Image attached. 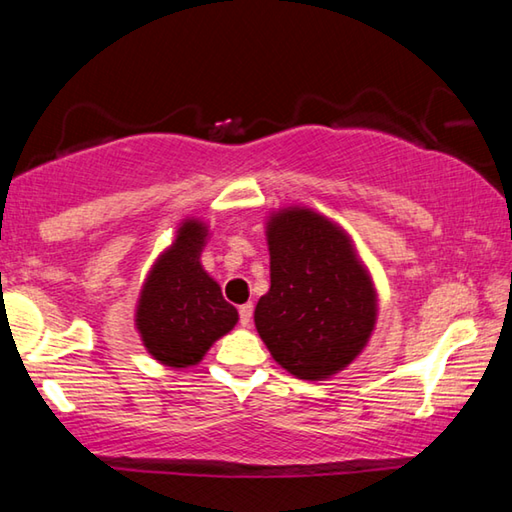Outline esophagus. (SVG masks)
Segmentation results:
<instances>
[{
  "instance_id": "esophagus-1",
  "label": "esophagus",
  "mask_w": 512,
  "mask_h": 512,
  "mask_svg": "<svg viewBox=\"0 0 512 512\" xmlns=\"http://www.w3.org/2000/svg\"><path fill=\"white\" fill-rule=\"evenodd\" d=\"M250 320H253V302H246V305L239 307V323L248 327Z\"/></svg>"
}]
</instances>
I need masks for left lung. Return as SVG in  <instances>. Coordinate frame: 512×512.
I'll use <instances>...</instances> for the list:
<instances>
[{"label": "left lung", "instance_id": "left-lung-1", "mask_svg": "<svg viewBox=\"0 0 512 512\" xmlns=\"http://www.w3.org/2000/svg\"><path fill=\"white\" fill-rule=\"evenodd\" d=\"M268 250L271 289L255 309L259 336L291 375H334L357 357L375 327L368 273L334 223L296 207L268 223Z\"/></svg>", "mask_w": 512, "mask_h": 512}]
</instances>
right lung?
Returning <instances> with one entry per match:
<instances>
[{
  "label": "right lung",
  "instance_id": "right-lung-1",
  "mask_svg": "<svg viewBox=\"0 0 512 512\" xmlns=\"http://www.w3.org/2000/svg\"><path fill=\"white\" fill-rule=\"evenodd\" d=\"M205 225L187 221L169 253L160 257L144 284L137 327L155 359L187 368L237 323V309L223 300L221 287L203 271Z\"/></svg>",
  "mask_w": 512,
  "mask_h": 512
}]
</instances>
